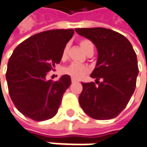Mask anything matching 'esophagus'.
I'll list each match as a JSON object with an SVG mask.
<instances>
[{
    "mask_svg": "<svg viewBox=\"0 0 147 147\" xmlns=\"http://www.w3.org/2000/svg\"><path fill=\"white\" fill-rule=\"evenodd\" d=\"M76 80L75 79H73V78H72V79H71V83H76Z\"/></svg>",
    "mask_w": 147,
    "mask_h": 147,
    "instance_id": "esophagus-1",
    "label": "esophagus"
}]
</instances>
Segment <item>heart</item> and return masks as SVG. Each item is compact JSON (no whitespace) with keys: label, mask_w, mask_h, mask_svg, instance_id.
Segmentation results:
<instances>
[{"label":"heart","mask_w":147,"mask_h":147,"mask_svg":"<svg viewBox=\"0 0 147 147\" xmlns=\"http://www.w3.org/2000/svg\"><path fill=\"white\" fill-rule=\"evenodd\" d=\"M80 44L85 53L91 50H94V45L90 40L83 38V39L80 40ZM67 51H68V44H66L63 49V51H62V58L63 59H65L67 57ZM63 72L67 75H69L73 79L78 80V79H80V78L83 77L85 74L88 72V67L87 66L80 64L77 63H71V64L64 67Z\"/></svg>","instance_id":"1"}]
</instances>
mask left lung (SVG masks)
<instances>
[{"instance_id":"1","label":"left lung","mask_w":147,"mask_h":147,"mask_svg":"<svg viewBox=\"0 0 147 147\" xmlns=\"http://www.w3.org/2000/svg\"><path fill=\"white\" fill-rule=\"evenodd\" d=\"M90 39L98 51L96 65L91 77L94 82L82 83L79 96L82 109L96 120L114 118L126 107L136 87L138 67L136 53L125 37L102 27L76 29ZM102 78L103 81L98 80Z\"/></svg>"}]
</instances>
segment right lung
I'll return each instance as SVG.
<instances>
[{
    "mask_svg": "<svg viewBox=\"0 0 147 147\" xmlns=\"http://www.w3.org/2000/svg\"><path fill=\"white\" fill-rule=\"evenodd\" d=\"M74 30H51L28 38L14 49L9 59L6 80L9 96L24 116L37 121L52 118L58 112L71 77L57 80L46 76L60 63L62 51Z\"/></svg>",
    "mask_w": 147,
    "mask_h": 147,
    "instance_id": "obj_1",
    "label": "right lung"
}]
</instances>
